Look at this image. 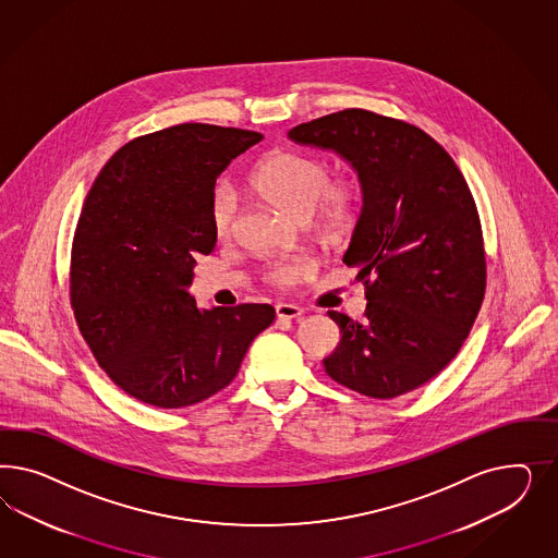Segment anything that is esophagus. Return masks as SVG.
I'll list each match as a JSON object with an SVG mask.
<instances>
[{
    "label": "esophagus",
    "instance_id": "esophagus-1",
    "mask_svg": "<svg viewBox=\"0 0 558 558\" xmlns=\"http://www.w3.org/2000/svg\"><path fill=\"white\" fill-rule=\"evenodd\" d=\"M276 315H278V319H288V322H292V319H301L303 308H301V306H296V304L280 303L276 304Z\"/></svg>",
    "mask_w": 558,
    "mask_h": 558
}]
</instances>
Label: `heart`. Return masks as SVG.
<instances>
[{
	"label": "heart",
	"instance_id": "heart-1",
	"mask_svg": "<svg viewBox=\"0 0 558 558\" xmlns=\"http://www.w3.org/2000/svg\"><path fill=\"white\" fill-rule=\"evenodd\" d=\"M252 184L271 203L287 208L299 219H315L323 227L339 229L354 217L360 203V190L352 180H331L329 163L308 153L278 151L264 159L252 175ZM235 187L222 184L213 196V225L217 235L227 236L235 229ZM311 264L306 262H276L268 268V282L290 287L301 280Z\"/></svg>",
	"mask_w": 558,
	"mask_h": 558
}]
</instances>
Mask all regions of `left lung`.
<instances>
[{
    "label": "left lung",
    "instance_id": "left-lung-1",
    "mask_svg": "<svg viewBox=\"0 0 558 558\" xmlns=\"http://www.w3.org/2000/svg\"><path fill=\"white\" fill-rule=\"evenodd\" d=\"M357 171L362 210L343 264L366 284V319L329 311L341 339L325 372L372 399L434 378L469 336L485 296V250L473 194L422 129L341 110L288 131Z\"/></svg>",
    "mask_w": 558,
    "mask_h": 558
}]
</instances>
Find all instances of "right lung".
Returning a JSON list of instances; mask_svg holds the SVG:
<instances>
[{"label": "right lung", "instance_id": "1", "mask_svg": "<svg viewBox=\"0 0 558 558\" xmlns=\"http://www.w3.org/2000/svg\"><path fill=\"white\" fill-rule=\"evenodd\" d=\"M264 136L186 122L126 143L85 198L71 252V306L106 374L147 405L180 409L225 389L270 304L198 308L187 292L217 245L213 196Z\"/></svg>", "mask_w": 558, "mask_h": 558}]
</instances>
